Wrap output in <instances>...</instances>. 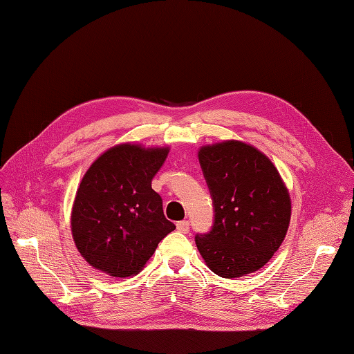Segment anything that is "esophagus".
Instances as JSON below:
<instances>
[{
    "label": "esophagus",
    "instance_id": "1",
    "mask_svg": "<svg viewBox=\"0 0 354 354\" xmlns=\"http://www.w3.org/2000/svg\"><path fill=\"white\" fill-rule=\"evenodd\" d=\"M177 230L181 233H189L190 230V224L187 220H181L177 223Z\"/></svg>",
    "mask_w": 354,
    "mask_h": 354
}]
</instances>
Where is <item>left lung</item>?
I'll return each instance as SVG.
<instances>
[{"label":"left lung","instance_id":"obj_1","mask_svg":"<svg viewBox=\"0 0 354 354\" xmlns=\"http://www.w3.org/2000/svg\"><path fill=\"white\" fill-rule=\"evenodd\" d=\"M214 221L195 242L209 269L232 279L269 261L285 239L291 199L272 160L242 142L201 147Z\"/></svg>","mask_w":354,"mask_h":354}]
</instances>
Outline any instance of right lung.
Segmentation results:
<instances>
[{"instance_id": "1", "label": "right lung", "mask_w": 354, "mask_h": 354, "mask_svg": "<svg viewBox=\"0 0 354 354\" xmlns=\"http://www.w3.org/2000/svg\"><path fill=\"white\" fill-rule=\"evenodd\" d=\"M168 147L120 145L85 173L72 208V236L81 255L113 277L140 272L158 243L176 229L165 218L152 180Z\"/></svg>"}]
</instances>
